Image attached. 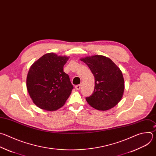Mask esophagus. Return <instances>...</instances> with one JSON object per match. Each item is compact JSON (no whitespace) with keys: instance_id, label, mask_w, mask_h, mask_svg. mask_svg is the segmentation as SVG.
Returning a JSON list of instances; mask_svg holds the SVG:
<instances>
[{"instance_id":"obj_1","label":"esophagus","mask_w":156,"mask_h":156,"mask_svg":"<svg viewBox=\"0 0 156 156\" xmlns=\"http://www.w3.org/2000/svg\"><path fill=\"white\" fill-rule=\"evenodd\" d=\"M80 87H81V85H80V84L77 85H76V87H75V88H76V89L77 90H79L80 88Z\"/></svg>"}]
</instances>
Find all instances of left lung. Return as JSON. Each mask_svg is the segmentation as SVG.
Listing matches in <instances>:
<instances>
[{"mask_svg": "<svg viewBox=\"0 0 156 156\" xmlns=\"http://www.w3.org/2000/svg\"><path fill=\"white\" fill-rule=\"evenodd\" d=\"M95 77V88L92 94L86 97L93 108L106 111L120 101L124 91V80L120 69L114 62L103 55L81 58Z\"/></svg>", "mask_w": 156, "mask_h": 156, "instance_id": "obj_1", "label": "left lung"}]
</instances>
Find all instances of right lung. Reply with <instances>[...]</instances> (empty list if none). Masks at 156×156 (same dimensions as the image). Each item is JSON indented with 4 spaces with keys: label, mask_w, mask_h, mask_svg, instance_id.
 Returning <instances> with one entry per match:
<instances>
[{
    "label": "right lung",
    "mask_w": 156,
    "mask_h": 156,
    "mask_svg": "<svg viewBox=\"0 0 156 156\" xmlns=\"http://www.w3.org/2000/svg\"><path fill=\"white\" fill-rule=\"evenodd\" d=\"M68 57L50 53L31 66L26 80L30 97L39 108L55 111L65 103L73 89L69 76L63 71Z\"/></svg>",
    "instance_id": "right-lung-1"
}]
</instances>
